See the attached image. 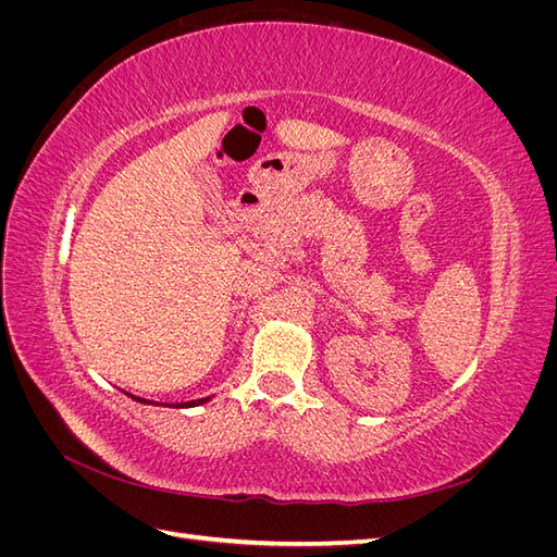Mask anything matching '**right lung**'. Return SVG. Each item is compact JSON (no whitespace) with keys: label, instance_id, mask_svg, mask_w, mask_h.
Returning <instances> with one entry per match:
<instances>
[{"label":"right lung","instance_id":"1","mask_svg":"<svg viewBox=\"0 0 557 557\" xmlns=\"http://www.w3.org/2000/svg\"><path fill=\"white\" fill-rule=\"evenodd\" d=\"M205 401H209V397H205V399H193V401H188V404H181V407H199V404H205Z\"/></svg>","mask_w":557,"mask_h":557}]
</instances>
